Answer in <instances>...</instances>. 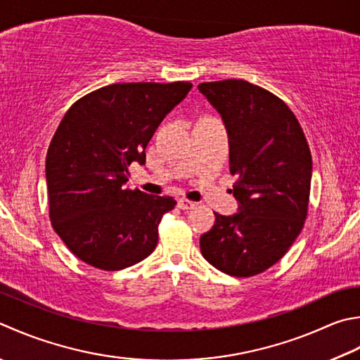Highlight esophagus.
Masks as SVG:
<instances>
[{
    "instance_id": "esophagus-1",
    "label": "esophagus",
    "mask_w": 360,
    "mask_h": 360,
    "mask_svg": "<svg viewBox=\"0 0 360 360\" xmlns=\"http://www.w3.org/2000/svg\"><path fill=\"white\" fill-rule=\"evenodd\" d=\"M195 206H196V204L192 202V201H188V200H184V198L178 200V207L182 209V210H190V209H193Z\"/></svg>"
}]
</instances>
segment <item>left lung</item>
Returning <instances> with one entry per match:
<instances>
[{
  "label": "left lung",
  "mask_w": 360,
  "mask_h": 360,
  "mask_svg": "<svg viewBox=\"0 0 360 360\" xmlns=\"http://www.w3.org/2000/svg\"><path fill=\"white\" fill-rule=\"evenodd\" d=\"M198 90L221 115L229 137V170L237 214H215L200 237L201 255L229 276L270 269L297 240L304 224L312 156L288 105L242 79L202 82Z\"/></svg>",
  "instance_id": "1"
}]
</instances>
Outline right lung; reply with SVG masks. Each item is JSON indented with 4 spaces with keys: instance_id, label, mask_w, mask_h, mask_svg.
Masks as SVG:
<instances>
[{
    "instance_id": "add662e5",
    "label": "right lung",
    "mask_w": 360,
    "mask_h": 360,
    "mask_svg": "<svg viewBox=\"0 0 360 360\" xmlns=\"http://www.w3.org/2000/svg\"><path fill=\"white\" fill-rule=\"evenodd\" d=\"M190 89V82L110 84L62 118L45 164L49 218L82 262L123 270L156 248L162 215L176 201L123 186L129 165L145 164L153 134Z\"/></svg>"
}]
</instances>
